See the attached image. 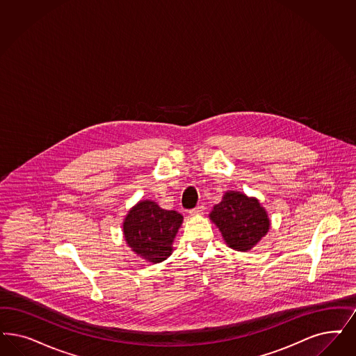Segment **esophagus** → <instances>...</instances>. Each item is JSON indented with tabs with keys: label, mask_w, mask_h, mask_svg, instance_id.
<instances>
[{
	"label": "esophagus",
	"mask_w": 356,
	"mask_h": 356,
	"mask_svg": "<svg viewBox=\"0 0 356 356\" xmlns=\"http://www.w3.org/2000/svg\"><path fill=\"white\" fill-rule=\"evenodd\" d=\"M202 213H204V207L202 205H198L196 208L189 210L191 216H198V214H202Z\"/></svg>",
	"instance_id": "1"
}]
</instances>
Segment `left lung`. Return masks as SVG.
Returning <instances> with one entry per match:
<instances>
[{"label":"left lung","mask_w":356,"mask_h":356,"mask_svg":"<svg viewBox=\"0 0 356 356\" xmlns=\"http://www.w3.org/2000/svg\"><path fill=\"white\" fill-rule=\"evenodd\" d=\"M210 220L220 227L226 243L238 251L252 248L270 229L258 200L238 192H227L210 213Z\"/></svg>","instance_id":"obj_1"}]
</instances>
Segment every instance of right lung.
<instances>
[{
	"label": "right lung",
	"instance_id": "1",
	"mask_svg": "<svg viewBox=\"0 0 356 356\" xmlns=\"http://www.w3.org/2000/svg\"><path fill=\"white\" fill-rule=\"evenodd\" d=\"M181 222L183 216L177 211L159 208L152 201H140L123 222V234L138 255L159 263L171 255L172 242Z\"/></svg>",
	"mask_w": 356,
	"mask_h": 356
}]
</instances>
